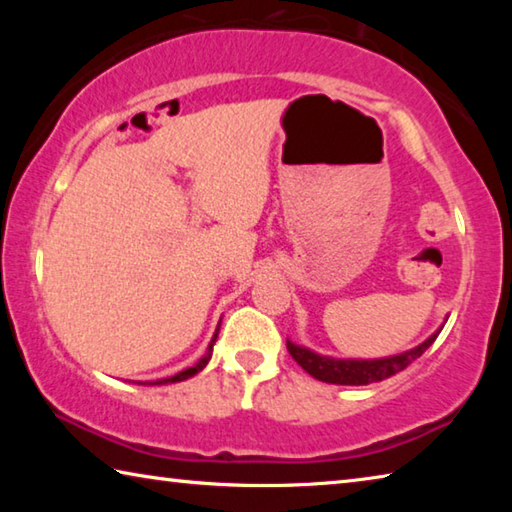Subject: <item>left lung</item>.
<instances>
[{
    "mask_svg": "<svg viewBox=\"0 0 512 512\" xmlns=\"http://www.w3.org/2000/svg\"><path fill=\"white\" fill-rule=\"evenodd\" d=\"M436 334H431L427 341L420 343L418 348L406 350L402 354H395V357L386 359H332L323 357V354H316L302 345L291 343L287 339V350L293 359H296L302 370H307L311 377L318 381H325V384H339V386H366L372 381H381L386 377H393L395 372L404 370L409 363H413L418 357H422L424 350L436 341Z\"/></svg>",
    "mask_w": 512,
    "mask_h": 512,
    "instance_id": "left-lung-1",
    "label": "left lung"
}]
</instances>
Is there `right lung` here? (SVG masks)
Instances as JSON below:
<instances>
[{"mask_svg": "<svg viewBox=\"0 0 512 512\" xmlns=\"http://www.w3.org/2000/svg\"><path fill=\"white\" fill-rule=\"evenodd\" d=\"M216 336H219V327H216V332H214V336H212V343H210V348H207V354H205V357H203L201 361L194 363L192 368H187V370H183V372H178V375L167 377V379H160V381H146V384H176V381H185V379H189V377H194L196 372H201V370L207 366V361L212 359V348H214V341H216Z\"/></svg>", "mask_w": 512, "mask_h": 512, "instance_id": "add662e5", "label": "right lung"}]
</instances>
